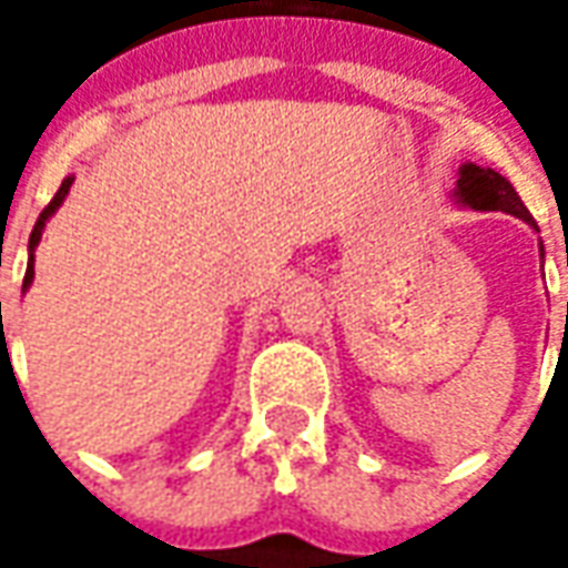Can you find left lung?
<instances>
[{"instance_id": "left-lung-1", "label": "left lung", "mask_w": 568, "mask_h": 568, "mask_svg": "<svg viewBox=\"0 0 568 568\" xmlns=\"http://www.w3.org/2000/svg\"><path fill=\"white\" fill-rule=\"evenodd\" d=\"M455 202L465 207H474V211H506V214H515L521 217L528 227H535V217L528 214L525 202L518 199V192L513 189V183L506 176H499L490 166H477V164H462L458 166V183H455ZM540 255H544V246H540Z\"/></svg>"}]
</instances>
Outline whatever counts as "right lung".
<instances>
[{"label": "right lung", "instance_id": "right-lung-1", "mask_svg": "<svg viewBox=\"0 0 568 568\" xmlns=\"http://www.w3.org/2000/svg\"><path fill=\"white\" fill-rule=\"evenodd\" d=\"M72 183H75V176H65V180H62V186H59V192L53 195V202H50V205L40 211V217H37V224H33L31 240H28V272H24V291L31 287V281H33V250H37V243H40V236H43V227H47V221H50L55 211H59V205L65 202V195H69Z\"/></svg>", "mask_w": 568, "mask_h": 568}]
</instances>
